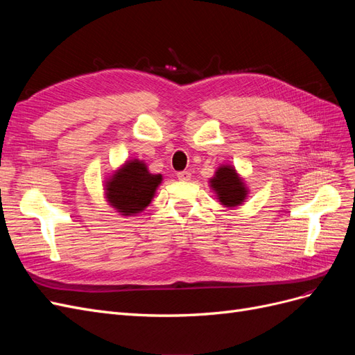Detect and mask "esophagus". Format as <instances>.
Here are the masks:
<instances>
[{
	"instance_id": "1",
	"label": "esophagus",
	"mask_w": 355,
	"mask_h": 355,
	"mask_svg": "<svg viewBox=\"0 0 355 355\" xmlns=\"http://www.w3.org/2000/svg\"><path fill=\"white\" fill-rule=\"evenodd\" d=\"M178 179H179V180H184V182H187V180H189V179H191V173H189V171H187V170H184V171H179V173H178Z\"/></svg>"
}]
</instances>
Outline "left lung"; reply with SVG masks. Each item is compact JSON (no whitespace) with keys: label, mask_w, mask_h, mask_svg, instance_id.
<instances>
[{"label":"left lung","mask_w":355,"mask_h":355,"mask_svg":"<svg viewBox=\"0 0 355 355\" xmlns=\"http://www.w3.org/2000/svg\"><path fill=\"white\" fill-rule=\"evenodd\" d=\"M210 187L225 207L241 206L247 197V187L232 166H220L210 179Z\"/></svg>","instance_id":"left-lung-1"}]
</instances>
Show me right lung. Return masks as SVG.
I'll return each instance as SVG.
<instances>
[{
	"mask_svg": "<svg viewBox=\"0 0 355 355\" xmlns=\"http://www.w3.org/2000/svg\"><path fill=\"white\" fill-rule=\"evenodd\" d=\"M161 180L163 176L149 173L144 161H127L106 180V201L123 216H135L149 206Z\"/></svg>",
	"mask_w": 355,
	"mask_h": 355,
	"instance_id": "obj_1",
	"label": "right lung"
}]
</instances>
